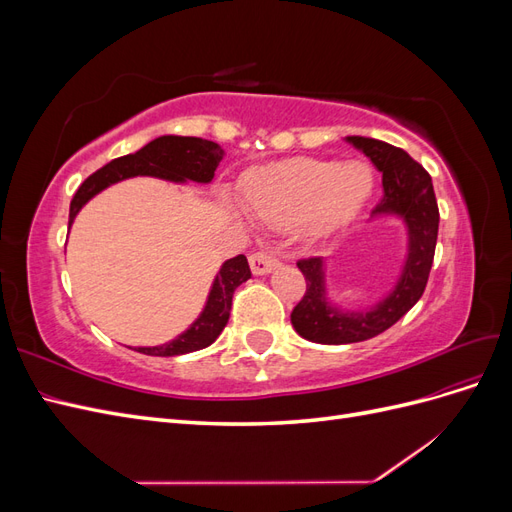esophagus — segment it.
<instances>
[{
    "instance_id": "34e87169",
    "label": "esophagus",
    "mask_w": 512,
    "mask_h": 512,
    "mask_svg": "<svg viewBox=\"0 0 512 512\" xmlns=\"http://www.w3.org/2000/svg\"><path fill=\"white\" fill-rule=\"evenodd\" d=\"M277 265H280V260H277V256L271 250H267V247H260V250L250 254V267L254 275L271 273Z\"/></svg>"
}]
</instances>
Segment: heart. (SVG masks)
<instances>
[{
  "label": "heart",
  "instance_id": "1",
  "mask_svg": "<svg viewBox=\"0 0 512 512\" xmlns=\"http://www.w3.org/2000/svg\"><path fill=\"white\" fill-rule=\"evenodd\" d=\"M374 190V175L363 162L299 158L256 170L243 181L247 205L262 222L290 226L303 222L320 237L346 226Z\"/></svg>",
  "mask_w": 512,
  "mask_h": 512
}]
</instances>
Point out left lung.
Masks as SVG:
<instances>
[{
    "mask_svg": "<svg viewBox=\"0 0 512 512\" xmlns=\"http://www.w3.org/2000/svg\"><path fill=\"white\" fill-rule=\"evenodd\" d=\"M382 173V198L374 213H399L410 230V254L397 288L389 299L365 314H342L324 301L322 260L301 258L305 294L294 305L290 322L301 337L316 344H354L391 329L423 297L438 241L440 211L427 170L404 149L365 136H348Z\"/></svg>",
    "mask_w": 512,
    "mask_h": 512,
    "instance_id": "1",
    "label": "left lung"
}]
</instances>
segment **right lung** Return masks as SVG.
I'll return each mask as SVG.
<instances>
[{
	"mask_svg": "<svg viewBox=\"0 0 512 512\" xmlns=\"http://www.w3.org/2000/svg\"><path fill=\"white\" fill-rule=\"evenodd\" d=\"M222 158L224 151L213 141H205V138L160 136L136 153H128V156L108 162L106 166L98 168L94 175H89L72 198L68 226L91 196H96L106 185L115 181L136 175H151L170 181L192 179L207 183L213 179L215 168H218ZM250 277L252 271L243 254L226 260L224 267L220 269V275L215 277L205 312L200 314L192 327L177 339H173V342L153 348H138V352L149 356H177L211 346L228 322L232 292L243 282L250 280Z\"/></svg>",
	"mask_w": 512,
	"mask_h": 512,
	"instance_id": "add662e5",
	"label": "right lung"
}]
</instances>
